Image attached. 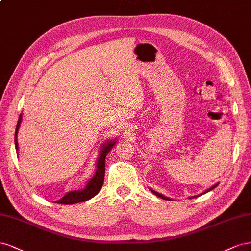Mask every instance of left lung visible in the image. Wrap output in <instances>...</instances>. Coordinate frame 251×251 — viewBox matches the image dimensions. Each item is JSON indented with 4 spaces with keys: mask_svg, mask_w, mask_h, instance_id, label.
Returning a JSON list of instances; mask_svg holds the SVG:
<instances>
[{
    "mask_svg": "<svg viewBox=\"0 0 251 251\" xmlns=\"http://www.w3.org/2000/svg\"><path fill=\"white\" fill-rule=\"evenodd\" d=\"M217 185H218V184H216V185H213V186H212V187H210V188H209L208 190H206L205 192H208V191L212 190L213 188H216V187H217ZM151 191H152V192L154 193V195H155V196H157V197H160V198H162V199H164V200H170L169 198H166V197H164V196H162V195H161V193H157V192H155V191H153V190H151Z\"/></svg>",
    "mask_w": 251,
    "mask_h": 251,
    "instance_id": "1",
    "label": "left lung"
}]
</instances>
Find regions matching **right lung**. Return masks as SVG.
<instances>
[{"mask_svg":"<svg viewBox=\"0 0 251 251\" xmlns=\"http://www.w3.org/2000/svg\"><path fill=\"white\" fill-rule=\"evenodd\" d=\"M21 121H22V114H20L19 120H18V124L16 128V134H14V144H16V148L18 150V130L21 124ZM116 144L114 141H110L107 143L106 145H104L102 151L100 152V157L97 163V171L94 177L89 180V182L86 185V187L81 190H75V191H70L66 193L59 201H56L55 203L58 204H64V205H70V204H75V203H80V202H85L87 200L94 198L97 193L101 190L103 183H104V176H105V159L106 155L108 154L110 151V149L113 147V145Z\"/></svg>","mask_w":251,"mask_h":251,"instance_id":"obj_1","label":"right lung"}]
</instances>
